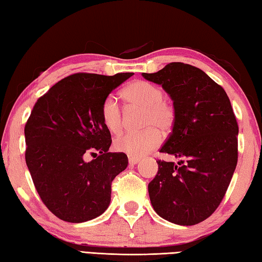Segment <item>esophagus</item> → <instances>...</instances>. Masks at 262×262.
I'll return each mask as SVG.
<instances>
[{
	"label": "esophagus",
	"instance_id": "obj_1",
	"mask_svg": "<svg viewBox=\"0 0 262 262\" xmlns=\"http://www.w3.org/2000/svg\"><path fill=\"white\" fill-rule=\"evenodd\" d=\"M128 162H129L130 165H135V164H137V163L140 162V158H137V157H129V158H128Z\"/></svg>",
	"mask_w": 262,
	"mask_h": 262
}]
</instances>
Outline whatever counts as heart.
<instances>
[{
	"mask_svg": "<svg viewBox=\"0 0 262 262\" xmlns=\"http://www.w3.org/2000/svg\"><path fill=\"white\" fill-rule=\"evenodd\" d=\"M123 98L130 106L143 110L142 127L137 133H125L115 137L113 147L118 152L132 157H141L151 151L161 143V133L172 129L176 121L173 106L163 99L162 88L147 81H134L122 92ZM101 121L111 133H119L122 128V112L114 96H107L100 107Z\"/></svg>",
	"mask_w": 262,
	"mask_h": 262,
	"instance_id": "obj_1",
	"label": "heart"
}]
</instances>
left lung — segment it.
I'll return each mask as SVG.
<instances>
[{
  "mask_svg": "<svg viewBox=\"0 0 262 262\" xmlns=\"http://www.w3.org/2000/svg\"><path fill=\"white\" fill-rule=\"evenodd\" d=\"M142 76L162 85L173 101L176 121L159 152L186 159L178 165L158 159V172L148 185L150 201L171 223L198 224L220 206L237 166L231 103L223 88L190 64L171 62Z\"/></svg>",
  "mask_w": 262,
  "mask_h": 262,
  "instance_id": "8db88e82",
  "label": "left lung"
}]
</instances>
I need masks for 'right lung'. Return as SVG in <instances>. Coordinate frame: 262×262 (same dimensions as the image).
<instances>
[{"instance_id":"obj_1","label":"right lung","mask_w":262,"mask_h":262,"mask_svg":"<svg viewBox=\"0 0 262 262\" xmlns=\"http://www.w3.org/2000/svg\"><path fill=\"white\" fill-rule=\"evenodd\" d=\"M133 75H70L40 97L31 112L24 129L26 165L42 202L62 221L94 220L110 206L111 184L128 158L108 152L112 140L100 107ZM88 153L97 157L86 162Z\"/></svg>"}]
</instances>
